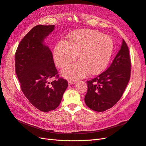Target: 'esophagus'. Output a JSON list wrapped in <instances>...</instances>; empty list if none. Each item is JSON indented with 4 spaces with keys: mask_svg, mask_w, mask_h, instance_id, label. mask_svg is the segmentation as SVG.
<instances>
[{
    "mask_svg": "<svg viewBox=\"0 0 146 146\" xmlns=\"http://www.w3.org/2000/svg\"><path fill=\"white\" fill-rule=\"evenodd\" d=\"M74 83H75V82H74V81H72V80H69V81H68V84H69V85H74Z\"/></svg>",
    "mask_w": 146,
    "mask_h": 146,
    "instance_id": "obj_1",
    "label": "esophagus"
}]
</instances>
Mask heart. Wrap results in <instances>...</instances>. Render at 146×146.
I'll list each match as a JSON object with an SVG mask.
<instances>
[{
	"label": "heart",
	"mask_w": 146,
	"mask_h": 146,
	"mask_svg": "<svg viewBox=\"0 0 146 146\" xmlns=\"http://www.w3.org/2000/svg\"><path fill=\"white\" fill-rule=\"evenodd\" d=\"M114 49V42L108 35L98 30L82 29L70 34L64 41L59 42L54 50V60L59 68L78 62L62 70V76L77 80L90 74L96 75L107 68Z\"/></svg>",
	"instance_id": "heart-1"
}]
</instances>
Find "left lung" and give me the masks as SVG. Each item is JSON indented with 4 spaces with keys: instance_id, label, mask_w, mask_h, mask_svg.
I'll return each instance as SVG.
<instances>
[{
    "instance_id": "left-lung-1",
    "label": "left lung",
    "mask_w": 146,
    "mask_h": 146,
    "mask_svg": "<svg viewBox=\"0 0 146 146\" xmlns=\"http://www.w3.org/2000/svg\"><path fill=\"white\" fill-rule=\"evenodd\" d=\"M130 72L129 49L123 39L121 49L110 67L98 77L87 81L88 91L85 97L86 105L98 112L113 107L124 92Z\"/></svg>"
}]
</instances>
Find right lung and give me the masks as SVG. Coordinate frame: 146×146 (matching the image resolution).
I'll return each mask as SVG.
<instances>
[{
	"mask_svg": "<svg viewBox=\"0 0 146 146\" xmlns=\"http://www.w3.org/2000/svg\"><path fill=\"white\" fill-rule=\"evenodd\" d=\"M55 25H38L21 41L15 54V70L21 88L30 102L47 112L58 107L68 83L59 77L51 50L44 39ZM56 79L50 84L49 80Z\"/></svg>",
	"mask_w": 146,
	"mask_h": 146,
	"instance_id": "add662e5",
	"label": "right lung"
}]
</instances>
